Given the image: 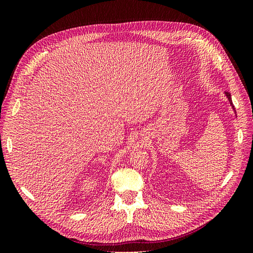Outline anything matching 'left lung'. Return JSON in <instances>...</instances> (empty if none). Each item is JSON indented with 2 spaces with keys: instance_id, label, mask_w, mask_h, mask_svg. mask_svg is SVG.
Masks as SVG:
<instances>
[{
  "instance_id": "obj_1",
  "label": "left lung",
  "mask_w": 253,
  "mask_h": 253,
  "mask_svg": "<svg viewBox=\"0 0 253 253\" xmlns=\"http://www.w3.org/2000/svg\"><path fill=\"white\" fill-rule=\"evenodd\" d=\"M225 95H226V97H227V99H228L229 103H230V105L232 106V109H233L234 113L236 114V112H235V109H234V106H233V103H232V99H231V95H230V93H228V91H225Z\"/></svg>"
}]
</instances>
